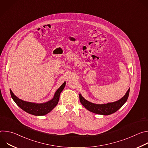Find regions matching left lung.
<instances>
[{
    "mask_svg": "<svg viewBox=\"0 0 148 148\" xmlns=\"http://www.w3.org/2000/svg\"><path fill=\"white\" fill-rule=\"evenodd\" d=\"M129 89L125 95L119 100L105 104H95L91 103L84 99L81 94H79V101L83 106L88 111L97 114L108 115L117 111L122 105L127 101L130 94Z\"/></svg>",
    "mask_w": 148,
    "mask_h": 148,
    "instance_id": "left-lung-1",
    "label": "left lung"
}]
</instances>
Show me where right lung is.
<instances>
[{"label":"right lung","instance_id":"right-lung-1","mask_svg":"<svg viewBox=\"0 0 148 148\" xmlns=\"http://www.w3.org/2000/svg\"><path fill=\"white\" fill-rule=\"evenodd\" d=\"M65 86L66 82L63 83L61 87L57 90L53 98L51 100L43 103H36L26 102L19 99L15 96L11 90H10V92L13 101L23 111L36 116L45 115L50 112L57 105L59 101L60 93L64 88Z\"/></svg>","mask_w":148,"mask_h":148}]
</instances>
